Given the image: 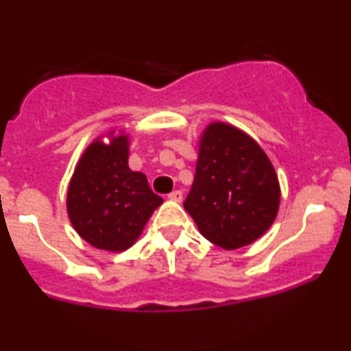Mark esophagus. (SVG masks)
<instances>
[{"label":"esophagus","mask_w":351,"mask_h":351,"mask_svg":"<svg viewBox=\"0 0 351 351\" xmlns=\"http://www.w3.org/2000/svg\"><path fill=\"white\" fill-rule=\"evenodd\" d=\"M168 198L171 201H176V203H180V201L183 199V193H181L180 189H175V191H171L170 195H168Z\"/></svg>","instance_id":"obj_1"}]
</instances>
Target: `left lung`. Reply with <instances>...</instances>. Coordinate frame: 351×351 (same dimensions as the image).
Segmentation results:
<instances>
[{
    "mask_svg": "<svg viewBox=\"0 0 351 351\" xmlns=\"http://www.w3.org/2000/svg\"><path fill=\"white\" fill-rule=\"evenodd\" d=\"M279 201V180L263 148L239 128L209 125L183 203L201 234L223 249L251 244L271 228Z\"/></svg>",
    "mask_w": 351,
    "mask_h": 351,
    "instance_id": "1",
    "label": "left lung"
}]
</instances>
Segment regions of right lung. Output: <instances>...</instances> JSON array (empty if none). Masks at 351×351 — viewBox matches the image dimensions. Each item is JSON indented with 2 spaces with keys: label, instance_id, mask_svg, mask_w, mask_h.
Segmentation results:
<instances>
[{
  "label": "right lung",
  "instance_id": "right-lung-1",
  "mask_svg": "<svg viewBox=\"0 0 351 351\" xmlns=\"http://www.w3.org/2000/svg\"><path fill=\"white\" fill-rule=\"evenodd\" d=\"M163 203L147 176L128 168L127 135L94 142L75 167L67 191V213L79 236L104 251H125Z\"/></svg>",
  "mask_w": 351,
  "mask_h": 351
}]
</instances>
